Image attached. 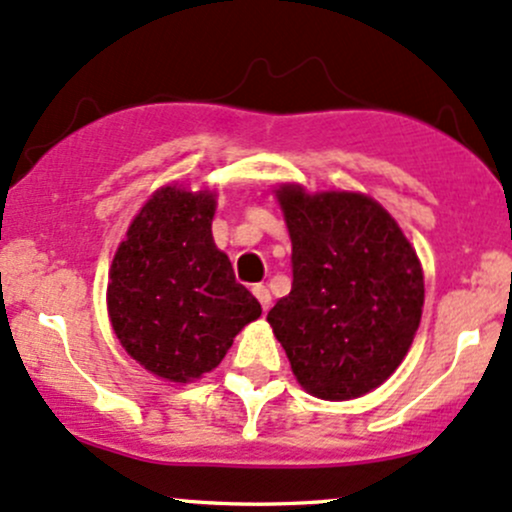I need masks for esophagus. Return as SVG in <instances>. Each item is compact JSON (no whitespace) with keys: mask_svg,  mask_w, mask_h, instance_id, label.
<instances>
[{"mask_svg":"<svg viewBox=\"0 0 512 512\" xmlns=\"http://www.w3.org/2000/svg\"><path fill=\"white\" fill-rule=\"evenodd\" d=\"M254 295L258 298V302H261V307L263 310H268V307H271V290L266 288V285H254Z\"/></svg>","mask_w":512,"mask_h":512,"instance_id":"esophagus-1","label":"esophagus"}]
</instances>
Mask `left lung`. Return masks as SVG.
I'll list each match as a JSON object with an SVG mask.
<instances>
[{
	"label": "left lung",
	"instance_id": "obj_1",
	"mask_svg": "<svg viewBox=\"0 0 512 512\" xmlns=\"http://www.w3.org/2000/svg\"><path fill=\"white\" fill-rule=\"evenodd\" d=\"M293 288L268 312L295 378L322 400L378 388L420 327L425 278L395 219L359 192L276 190Z\"/></svg>",
	"mask_w": 512,
	"mask_h": 512
}]
</instances>
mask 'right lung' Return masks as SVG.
Returning a JSON list of instances; mask_svg holds the SVG:
<instances>
[{
	"label": "right lung",
	"mask_w": 512,
	"mask_h": 512,
	"mask_svg": "<svg viewBox=\"0 0 512 512\" xmlns=\"http://www.w3.org/2000/svg\"><path fill=\"white\" fill-rule=\"evenodd\" d=\"M214 192L156 190L131 222L109 268L107 307L126 354L153 376L188 383L224 359L261 317L214 246Z\"/></svg>",
	"instance_id": "right-lung-1"
}]
</instances>
